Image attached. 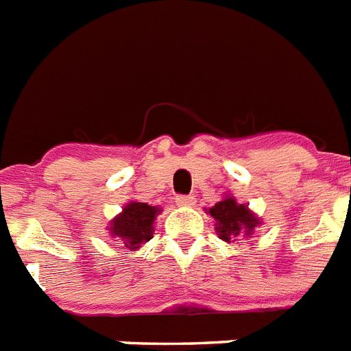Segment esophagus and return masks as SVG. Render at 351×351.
Wrapping results in <instances>:
<instances>
[{
	"label": "esophagus",
	"instance_id": "34e87169",
	"mask_svg": "<svg viewBox=\"0 0 351 351\" xmlns=\"http://www.w3.org/2000/svg\"><path fill=\"white\" fill-rule=\"evenodd\" d=\"M195 204V198L189 197V195H180V197H176V206H180V208H189Z\"/></svg>",
	"mask_w": 351,
	"mask_h": 351
}]
</instances>
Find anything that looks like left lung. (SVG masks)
Returning a JSON list of instances; mask_svg holds the SVG:
<instances>
[{
    "label": "left lung",
    "mask_w": 351,
    "mask_h": 351,
    "mask_svg": "<svg viewBox=\"0 0 351 351\" xmlns=\"http://www.w3.org/2000/svg\"><path fill=\"white\" fill-rule=\"evenodd\" d=\"M209 215L217 222L215 231L226 242L239 239L242 234L250 237L256 226H261V219L251 213L247 206L237 202L231 195L215 204L213 208H209Z\"/></svg>",
    "instance_id": "8db88e82"
}]
</instances>
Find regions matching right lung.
<instances>
[{
	"mask_svg": "<svg viewBox=\"0 0 351 351\" xmlns=\"http://www.w3.org/2000/svg\"><path fill=\"white\" fill-rule=\"evenodd\" d=\"M160 208L149 206L145 202H129L118 217L111 220L109 233L111 237L118 239L127 250H138L143 242L153 239L154 228L153 222Z\"/></svg>",
	"mask_w": 351,
	"mask_h": 351,
	"instance_id": "add662e5",
	"label": "right lung"
}]
</instances>
